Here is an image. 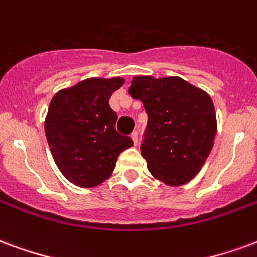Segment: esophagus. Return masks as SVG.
I'll use <instances>...</instances> for the list:
<instances>
[{
	"label": "esophagus",
	"mask_w": 257,
	"mask_h": 257,
	"mask_svg": "<svg viewBox=\"0 0 257 257\" xmlns=\"http://www.w3.org/2000/svg\"><path fill=\"white\" fill-rule=\"evenodd\" d=\"M131 138H133L134 145H137V144H138V133H137V131H133V133H131Z\"/></svg>",
	"instance_id": "34e87169"
}]
</instances>
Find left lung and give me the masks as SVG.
I'll use <instances>...</instances> for the list:
<instances>
[{"label": "left lung", "mask_w": 257, "mask_h": 257, "mask_svg": "<svg viewBox=\"0 0 257 257\" xmlns=\"http://www.w3.org/2000/svg\"><path fill=\"white\" fill-rule=\"evenodd\" d=\"M128 93L148 115L141 153L153 177L179 186L196 177L213 147L216 116L211 97L178 76H136Z\"/></svg>", "instance_id": "obj_1"}]
</instances>
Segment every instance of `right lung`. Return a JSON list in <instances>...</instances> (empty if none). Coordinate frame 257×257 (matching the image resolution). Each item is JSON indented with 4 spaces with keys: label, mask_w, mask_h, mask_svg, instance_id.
I'll list each match as a JSON object with an SVG mask.
<instances>
[{
    "label": "right lung",
    "mask_w": 257,
    "mask_h": 257,
    "mask_svg": "<svg viewBox=\"0 0 257 257\" xmlns=\"http://www.w3.org/2000/svg\"><path fill=\"white\" fill-rule=\"evenodd\" d=\"M121 78H91L61 90L50 101L45 133L57 167L80 188H93L110 177L121 152L133 145L116 130L109 106Z\"/></svg>",
    "instance_id": "1"
}]
</instances>
